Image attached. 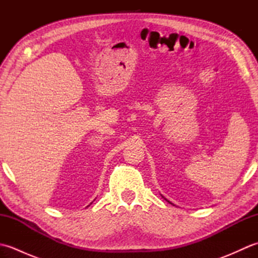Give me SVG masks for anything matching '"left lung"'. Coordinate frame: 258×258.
<instances>
[{
	"label": "left lung",
	"mask_w": 258,
	"mask_h": 258,
	"mask_svg": "<svg viewBox=\"0 0 258 258\" xmlns=\"http://www.w3.org/2000/svg\"><path fill=\"white\" fill-rule=\"evenodd\" d=\"M163 197H164V196H163ZM164 200H165V201H167V200L165 199V197H164ZM167 202H168V203H171V202H169V201H167ZM171 204H172V203H171Z\"/></svg>",
	"instance_id": "obj_1"
}]
</instances>
